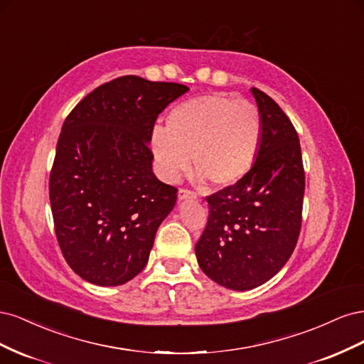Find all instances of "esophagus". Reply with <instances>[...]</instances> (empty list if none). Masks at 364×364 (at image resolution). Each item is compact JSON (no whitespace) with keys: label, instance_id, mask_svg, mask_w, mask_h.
I'll return each instance as SVG.
<instances>
[{"label":"esophagus","instance_id":"1","mask_svg":"<svg viewBox=\"0 0 364 364\" xmlns=\"http://www.w3.org/2000/svg\"><path fill=\"white\" fill-rule=\"evenodd\" d=\"M178 199L179 200H186V199H196V194L188 190V188H181L178 193Z\"/></svg>","mask_w":364,"mask_h":364}]
</instances>
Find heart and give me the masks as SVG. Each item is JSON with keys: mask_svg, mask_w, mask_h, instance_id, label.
Wrapping results in <instances>:
<instances>
[{"mask_svg": "<svg viewBox=\"0 0 364 364\" xmlns=\"http://www.w3.org/2000/svg\"><path fill=\"white\" fill-rule=\"evenodd\" d=\"M262 141V118L255 103L214 92L179 103L167 129L151 132V151L162 178L176 182L190 168L223 188L240 182L255 164Z\"/></svg>", "mask_w": 364, "mask_h": 364, "instance_id": "1", "label": "heart"}]
</instances>
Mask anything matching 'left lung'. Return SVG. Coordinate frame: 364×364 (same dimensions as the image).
I'll return each instance as SVG.
<instances>
[{
    "mask_svg": "<svg viewBox=\"0 0 364 364\" xmlns=\"http://www.w3.org/2000/svg\"><path fill=\"white\" fill-rule=\"evenodd\" d=\"M262 118V141L240 182L206 196L208 222L196 245L206 277L245 291L273 278L299 238L305 171L297 132L279 105L252 87Z\"/></svg>",
    "mask_w": 364,
    "mask_h": 364,
    "instance_id": "left-lung-1",
    "label": "left lung"
}]
</instances>
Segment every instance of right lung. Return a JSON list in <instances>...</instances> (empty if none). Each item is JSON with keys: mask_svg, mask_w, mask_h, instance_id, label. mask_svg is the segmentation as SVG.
<instances>
[{"mask_svg": "<svg viewBox=\"0 0 364 364\" xmlns=\"http://www.w3.org/2000/svg\"><path fill=\"white\" fill-rule=\"evenodd\" d=\"M188 91L181 83L123 75L75 105L50 173L56 238L68 266L91 284L121 285L146 267L178 188L151 170L158 115Z\"/></svg>", "mask_w": 364, "mask_h": 364, "instance_id": "right-lung-1", "label": "right lung"}]
</instances>
